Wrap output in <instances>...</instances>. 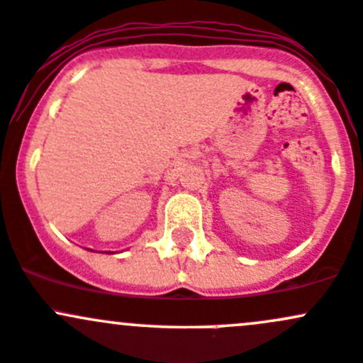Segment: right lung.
I'll use <instances>...</instances> for the list:
<instances>
[{
  "mask_svg": "<svg viewBox=\"0 0 363 363\" xmlns=\"http://www.w3.org/2000/svg\"><path fill=\"white\" fill-rule=\"evenodd\" d=\"M88 251H91V249H88ZM105 255H112V252H111V251H107V252H105Z\"/></svg>",
  "mask_w": 363,
  "mask_h": 363,
  "instance_id": "obj_1",
  "label": "right lung"
}]
</instances>
